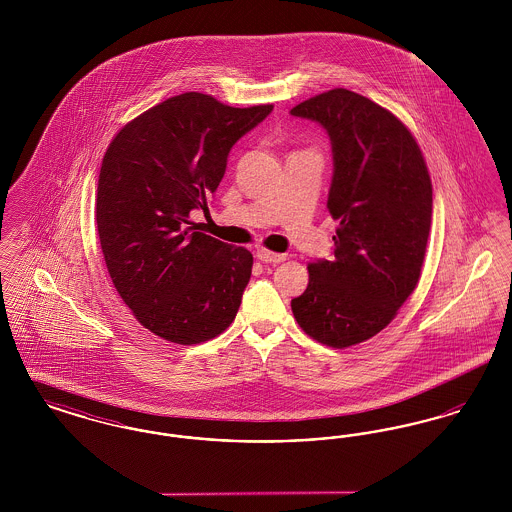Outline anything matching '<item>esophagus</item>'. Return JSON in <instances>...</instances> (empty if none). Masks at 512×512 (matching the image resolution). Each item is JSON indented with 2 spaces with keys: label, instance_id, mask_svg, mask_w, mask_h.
I'll use <instances>...</instances> for the list:
<instances>
[{
  "label": "esophagus",
  "instance_id": "34e87169",
  "mask_svg": "<svg viewBox=\"0 0 512 512\" xmlns=\"http://www.w3.org/2000/svg\"><path fill=\"white\" fill-rule=\"evenodd\" d=\"M257 257L261 261H265V263H282V261H286L284 253H274V251H268L265 247L257 249Z\"/></svg>",
  "mask_w": 512,
  "mask_h": 512
}]
</instances>
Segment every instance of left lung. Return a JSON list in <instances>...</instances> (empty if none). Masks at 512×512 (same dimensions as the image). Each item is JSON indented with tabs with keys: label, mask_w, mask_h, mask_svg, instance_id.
Masks as SVG:
<instances>
[{
	"label": "left lung",
	"mask_w": 512,
	"mask_h": 512,
	"mask_svg": "<svg viewBox=\"0 0 512 512\" xmlns=\"http://www.w3.org/2000/svg\"><path fill=\"white\" fill-rule=\"evenodd\" d=\"M292 115L320 122L332 140L326 207L340 222L334 259L309 263L293 317L309 338L345 349L382 332L414 292L432 224V180L411 130L372 99L334 88Z\"/></svg>",
	"instance_id": "obj_1"
}]
</instances>
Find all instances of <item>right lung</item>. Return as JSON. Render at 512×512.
Listing matches in <instances>:
<instances>
[{"label": "right lung", "mask_w": 512, "mask_h": 512, "mask_svg": "<svg viewBox=\"0 0 512 512\" xmlns=\"http://www.w3.org/2000/svg\"><path fill=\"white\" fill-rule=\"evenodd\" d=\"M272 107L186 92L126 122L103 155L96 224L105 267L132 315L163 340H213L236 318L253 255L207 236L190 213L207 211L230 149Z\"/></svg>", "instance_id": "add662e5"}]
</instances>
